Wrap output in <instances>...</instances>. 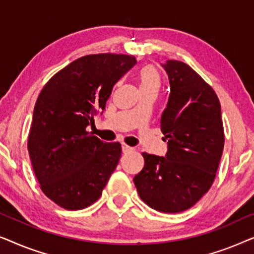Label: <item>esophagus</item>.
I'll return each instance as SVG.
<instances>
[{
	"label": "esophagus",
	"instance_id": "esophagus-1",
	"mask_svg": "<svg viewBox=\"0 0 254 254\" xmlns=\"http://www.w3.org/2000/svg\"><path fill=\"white\" fill-rule=\"evenodd\" d=\"M121 147H123V152H125V154H126V152L131 151L134 149V148H131V147H129V145H127V144H125V143H123V145H121Z\"/></svg>",
	"mask_w": 254,
	"mask_h": 254
}]
</instances>
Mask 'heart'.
I'll return each instance as SVG.
<instances>
[{
	"instance_id": "heart-1",
	"label": "heart",
	"mask_w": 254,
	"mask_h": 254,
	"mask_svg": "<svg viewBox=\"0 0 254 254\" xmlns=\"http://www.w3.org/2000/svg\"><path fill=\"white\" fill-rule=\"evenodd\" d=\"M138 84L141 92L157 91L161 88V76L152 65H145L138 71Z\"/></svg>"
}]
</instances>
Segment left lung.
I'll return each mask as SVG.
<instances>
[{
  "instance_id": "8db88e82",
  "label": "left lung",
  "mask_w": 254,
  "mask_h": 254,
  "mask_svg": "<svg viewBox=\"0 0 254 254\" xmlns=\"http://www.w3.org/2000/svg\"><path fill=\"white\" fill-rule=\"evenodd\" d=\"M170 96L162 114L165 157L143 152L144 166L134 177L142 200L162 213L194 206L210 189L224 147L221 105L216 93L189 64L168 60Z\"/></svg>"
}]
</instances>
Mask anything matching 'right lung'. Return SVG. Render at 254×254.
Segmentation results:
<instances>
[{"label":"right lung","mask_w":254,"mask_h":254,"mask_svg":"<svg viewBox=\"0 0 254 254\" xmlns=\"http://www.w3.org/2000/svg\"><path fill=\"white\" fill-rule=\"evenodd\" d=\"M134 64L133 55H85L57 72L38 96L27 149L40 189L64 209L98 200L117 168L121 144L105 143L86 127Z\"/></svg>","instance_id":"1"}]
</instances>
